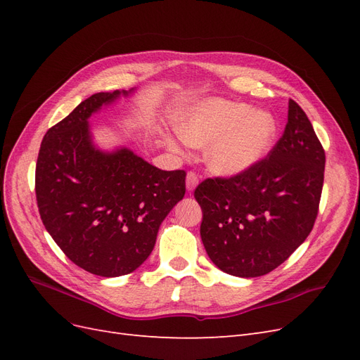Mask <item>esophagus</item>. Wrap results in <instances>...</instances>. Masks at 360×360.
I'll list each match as a JSON object with an SVG mask.
<instances>
[{
	"label": "esophagus",
	"mask_w": 360,
	"mask_h": 360,
	"mask_svg": "<svg viewBox=\"0 0 360 360\" xmlns=\"http://www.w3.org/2000/svg\"><path fill=\"white\" fill-rule=\"evenodd\" d=\"M198 181H200L198 174L193 172V171H189L188 176H186V189H188L189 192H192L195 188H197Z\"/></svg>",
	"instance_id": "34e87169"
}]
</instances>
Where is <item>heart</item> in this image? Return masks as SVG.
I'll list each match as a JSON object with an SVG mask.
<instances>
[{
  "label": "heart",
  "instance_id": "1",
  "mask_svg": "<svg viewBox=\"0 0 360 360\" xmlns=\"http://www.w3.org/2000/svg\"><path fill=\"white\" fill-rule=\"evenodd\" d=\"M276 130V120L270 112L221 99L200 103L179 123V135L188 146L212 144L207 160L224 176H236L263 159L274 146ZM168 146L180 150L174 139H168Z\"/></svg>",
  "mask_w": 360,
  "mask_h": 360
}]
</instances>
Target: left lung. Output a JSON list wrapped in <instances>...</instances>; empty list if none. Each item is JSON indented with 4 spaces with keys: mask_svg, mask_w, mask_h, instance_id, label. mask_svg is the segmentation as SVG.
Instances as JSON below:
<instances>
[{
    "mask_svg": "<svg viewBox=\"0 0 360 360\" xmlns=\"http://www.w3.org/2000/svg\"><path fill=\"white\" fill-rule=\"evenodd\" d=\"M324 163L311 122L290 99L284 134L264 159L236 176L205 179L195 189L200 233L213 263L240 278L263 276L284 263L317 219Z\"/></svg>",
    "mask_w": 360,
    "mask_h": 360,
    "instance_id": "8db88e82",
    "label": "left lung"
}]
</instances>
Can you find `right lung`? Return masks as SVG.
<instances>
[{"label":"right lung","instance_id":"add662e5","mask_svg":"<svg viewBox=\"0 0 360 360\" xmlns=\"http://www.w3.org/2000/svg\"><path fill=\"white\" fill-rule=\"evenodd\" d=\"M127 91L96 93L52 126L36 165L41 222L66 257L97 276L136 270L162 221L186 192V172L162 171L120 148H96L89 118Z\"/></svg>","mask_w":360,"mask_h":360}]
</instances>
